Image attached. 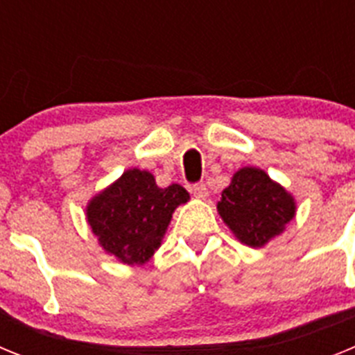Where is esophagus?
Masks as SVG:
<instances>
[{"label":"esophagus","mask_w":355,"mask_h":355,"mask_svg":"<svg viewBox=\"0 0 355 355\" xmlns=\"http://www.w3.org/2000/svg\"><path fill=\"white\" fill-rule=\"evenodd\" d=\"M190 190H192L193 197H197V199H206V197H208V188H206L205 183L193 184Z\"/></svg>","instance_id":"obj_1"}]
</instances>
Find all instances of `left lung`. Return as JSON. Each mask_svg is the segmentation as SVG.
Segmentation results:
<instances>
[{"label":"left lung","instance_id":"8db88e82","mask_svg":"<svg viewBox=\"0 0 355 355\" xmlns=\"http://www.w3.org/2000/svg\"><path fill=\"white\" fill-rule=\"evenodd\" d=\"M216 211L238 241L261 249L284 233L297 215V200L263 168L241 167L222 190Z\"/></svg>","mask_w":355,"mask_h":355}]
</instances>
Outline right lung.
I'll use <instances>...</instances> for the list:
<instances>
[{"label":"right lung","mask_w":355,"mask_h":355,"mask_svg":"<svg viewBox=\"0 0 355 355\" xmlns=\"http://www.w3.org/2000/svg\"><path fill=\"white\" fill-rule=\"evenodd\" d=\"M190 200L181 184L159 188L149 171L128 168L87 202L97 243L128 266L146 265L162 247L175 208Z\"/></svg>","instance_id":"add662e5"}]
</instances>
